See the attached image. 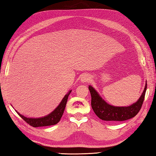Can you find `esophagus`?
Instances as JSON below:
<instances>
[{
  "label": "esophagus",
  "instance_id": "obj_1",
  "mask_svg": "<svg viewBox=\"0 0 156 156\" xmlns=\"http://www.w3.org/2000/svg\"><path fill=\"white\" fill-rule=\"evenodd\" d=\"M90 76H89L88 74H83L80 78V82H82V83H86V82H88L89 81H90Z\"/></svg>",
  "mask_w": 156,
  "mask_h": 156
}]
</instances>
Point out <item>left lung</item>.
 I'll list each match as a JSON object with an SVG mask.
<instances>
[{
    "label": "left lung",
    "mask_w": 156,
    "mask_h": 156,
    "mask_svg": "<svg viewBox=\"0 0 156 156\" xmlns=\"http://www.w3.org/2000/svg\"><path fill=\"white\" fill-rule=\"evenodd\" d=\"M88 89L91 94L92 108L98 118L107 121H122L134 117L140 111L146 92L147 82H145L144 90L140 98L128 107H116L109 105L93 87L89 85Z\"/></svg>",
    "instance_id": "left-lung-1"
}]
</instances>
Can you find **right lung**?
<instances>
[{
    "label": "right lung",
    "mask_w": 156,
    "mask_h": 156,
    "mask_svg": "<svg viewBox=\"0 0 156 156\" xmlns=\"http://www.w3.org/2000/svg\"><path fill=\"white\" fill-rule=\"evenodd\" d=\"M72 92L70 90L66 94L64 97L63 98L60 103L56 107L54 111L45 117H39V118H30L25 117L24 115L20 114L19 112L16 111L18 115L21 117L23 120L25 121L28 124L34 127H45V126H49L54 125L57 124L58 122L60 121V119L62 117V115L64 113V109L66 107V103H67L68 98L69 94Z\"/></svg>",
    "instance_id": "1"
}]
</instances>
